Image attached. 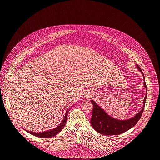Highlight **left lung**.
I'll list each match as a JSON object with an SVG mask.
<instances>
[{"mask_svg":"<svg viewBox=\"0 0 160 160\" xmlns=\"http://www.w3.org/2000/svg\"><path fill=\"white\" fill-rule=\"evenodd\" d=\"M137 68L142 72L144 78V85L147 90V86L145 82L143 72L138 66ZM146 99V94L143 101V108L135 116L134 118L128 120H120L111 117L105 111L101 108L96 102L91 100L92 102V116L91 118V124L92 128L99 134L107 135H119L126 132L136 125L143 114L144 105Z\"/></svg>","mask_w":160,"mask_h":160,"instance_id":"8db88e82","label":"left lung"}]
</instances>
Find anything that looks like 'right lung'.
Listing matches in <instances>:
<instances>
[{
  "label": "right lung",
  "instance_id": "1",
  "mask_svg": "<svg viewBox=\"0 0 160 160\" xmlns=\"http://www.w3.org/2000/svg\"><path fill=\"white\" fill-rule=\"evenodd\" d=\"M68 111H69V109L67 111V112L66 113V115H65V117L64 118L63 120L62 121V122L57 128L52 129L51 131H46V132H39V133L32 132L28 131H27V132H28L31 134L33 135L34 136L40 137V138H49V137H54L55 135L58 134L59 132H61L66 125V123L67 120H68Z\"/></svg>",
  "mask_w": 160,
  "mask_h": 160
}]
</instances>
